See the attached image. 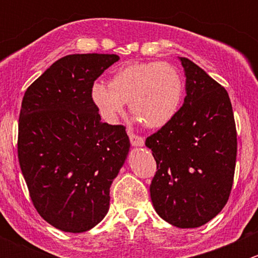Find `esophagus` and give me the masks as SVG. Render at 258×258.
Masks as SVG:
<instances>
[{"instance_id":"obj_1","label":"esophagus","mask_w":258,"mask_h":258,"mask_svg":"<svg viewBox=\"0 0 258 258\" xmlns=\"http://www.w3.org/2000/svg\"><path fill=\"white\" fill-rule=\"evenodd\" d=\"M128 137H130V141H131V145L134 146V147H141V146H144L145 140L142 139V137L135 135L134 132L128 131Z\"/></svg>"}]
</instances>
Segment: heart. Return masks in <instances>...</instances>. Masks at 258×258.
<instances>
[{
    "label": "heart",
    "mask_w": 258,
    "mask_h": 258,
    "mask_svg": "<svg viewBox=\"0 0 258 258\" xmlns=\"http://www.w3.org/2000/svg\"><path fill=\"white\" fill-rule=\"evenodd\" d=\"M183 98V81L167 62H131L119 67L105 83H93L91 100L100 116L114 123L126 102L136 119L161 128L177 114Z\"/></svg>",
    "instance_id": "1"
}]
</instances>
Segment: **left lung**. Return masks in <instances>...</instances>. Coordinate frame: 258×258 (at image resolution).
Wrapping results in <instances>:
<instances>
[{
  "label": "left lung",
  "mask_w": 258,
  "mask_h": 258,
  "mask_svg": "<svg viewBox=\"0 0 258 258\" xmlns=\"http://www.w3.org/2000/svg\"><path fill=\"white\" fill-rule=\"evenodd\" d=\"M186 97L175 118L146 140L157 172L153 207L179 228H196L225 207L235 175L237 135L228 93L201 67L178 57Z\"/></svg>",
  "instance_id": "1"
}]
</instances>
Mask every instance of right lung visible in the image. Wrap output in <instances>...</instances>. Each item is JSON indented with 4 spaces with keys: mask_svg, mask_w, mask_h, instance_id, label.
Instances as JSON below:
<instances>
[{
    "mask_svg": "<svg viewBox=\"0 0 258 258\" xmlns=\"http://www.w3.org/2000/svg\"><path fill=\"white\" fill-rule=\"evenodd\" d=\"M117 54H69L25 92L18 119V161L41 217L64 232L80 233L110 209V187L126 161L123 126L101 121L91 100L97 77Z\"/></svg>",
    "mask_w": 258,
    "mask_h": 258,
    "instance_id": "obj_1",
    "label": "right lung"
}]
</instances>
